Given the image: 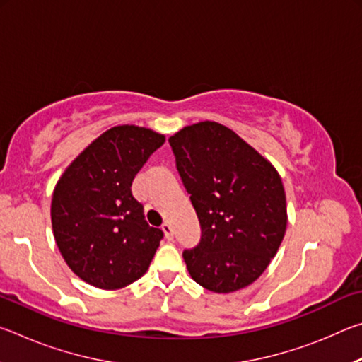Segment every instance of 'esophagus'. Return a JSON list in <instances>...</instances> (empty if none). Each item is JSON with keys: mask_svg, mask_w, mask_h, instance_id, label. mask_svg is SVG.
Instances as JSON below:
<instances>
[{"mask_svg": "<svg viewBox=\"0 0 362 362\" xmlns=\"http://www.w3.org/2000/svg\"><path fill=\"white\" fill-rule=\"evenodd\" d=\"M161 230L164 231V236H166V240H174V231H173V226H170V223H163Z\"/></svg>", "mask_w": 362, "mask_h": 362, "instance_id": "esophagus-1", "label": "esophagus"}]
</instances>
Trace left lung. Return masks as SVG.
I'll return each mask as SVG.
<instances>
[{
	"label": "left lung",
	"mask_w": 362,
	"mask_h": 362,
	"mask_svg": "<svg viewBox=\"0 0 362 362\" xmlns=\"http://www.w3.org/2000/svg\"><path fill=\"white\" fill-rule=\"evenodd\" d=\"M201 240L183 250L188 273L207 291L249 286L276 255L287 225L281 177L228 127L204 121L169 139Z\"/></svg>",
	"instance_id": "1"
}]
</instances>
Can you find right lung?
<instances>
[{"label":"right lung","instance_id":"1","mask_svg":"<svg viewBox=\"0 0 362 362\" xmlns=\"http://www.w3.org/2000/svg\"><path fill=\"white\" fill-rule=\"evenodd\" d=\"M164 136L116 126L95 139L65 170L52 196L51 218L60 254L73 273L100 289L142 278L164 233L145 220L132 180Z\"/></svg>","mask_w":362,"mask_h":362}]
</instances>
